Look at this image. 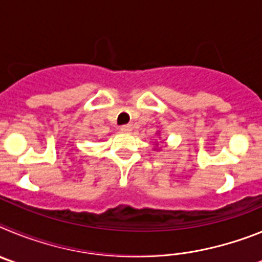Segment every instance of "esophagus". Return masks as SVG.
<instances>
[{
  "mask_svg": "<svg viewBox=\"0 0 262 262\" xmlns=\"http://www.w3.org/2000/svg\"><path fill=\"white\" fill-rule=\"evenodd\" d=\"M131 129H133V127L129 126V124H123V126H120V131L124 134H129L131 133Z\"/></svg>",
  "mask_w": 262,
  "mask_h": 262,
  "instance_id": "1",
  "label": "esophagus"
}]
</instances>
